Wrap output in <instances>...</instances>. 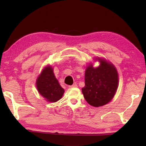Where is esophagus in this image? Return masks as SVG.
<instances>
[{
	"mask_svg": "<svg viewBox=\"0 0 146 146\" xmlns=\"http://www.w3.org/2000/svg\"><path fill=\"white\" fill-rule=\"evenodd\" d=\"M69 87H70V88H76V87H77V85H76V84H73L72 86H69Z\"/></svg>",
	"mask_w": 146,
	"mask_h": 146,
	"instance_id": "esophagus-1",
	"label": "esophagus"
}]
</instances>
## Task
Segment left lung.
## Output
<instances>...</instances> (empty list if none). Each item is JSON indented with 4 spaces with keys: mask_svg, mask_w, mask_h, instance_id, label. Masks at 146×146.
Instances as JSON below:
<instances>
[{
    "mask_svg": "<svg viewBox=\"0 0 146 146\" xmlns=\"http://www.w3.org/2000/svg\"><path fill=\"white\" fill-rule=\"evenodd\" d=\"M100 65H89L85 71V86L82 88L84 97L89 104L100 107L107 104L114 97L118 88V75L113 64L98 57Z\"/></svg>",
    "mask_w": 146,
    "mask_h": 146,
    "instance_id": "left-lung-1",
    "label": "left lung"
}]
</instances>
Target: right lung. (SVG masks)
Masks as SVG:
<instances>
[{
  "instance_id": "right-lung-1",
  "label": "right lung",
  "mask_w": 146,
  "mask_h": 146,
  "mask_svg": "<svg viewBox=\"0 0 146 146\" xmlns=\"http://www.w3.org/2000/svg\"><path fill=\"white\" fill-rule=\"evenodd\" d=\"M36 86L40 95L48 102H57L64 93V90L56 78L50 66L44 68L42 71L36 79Z\"/></svg>"
}]
</instances>
